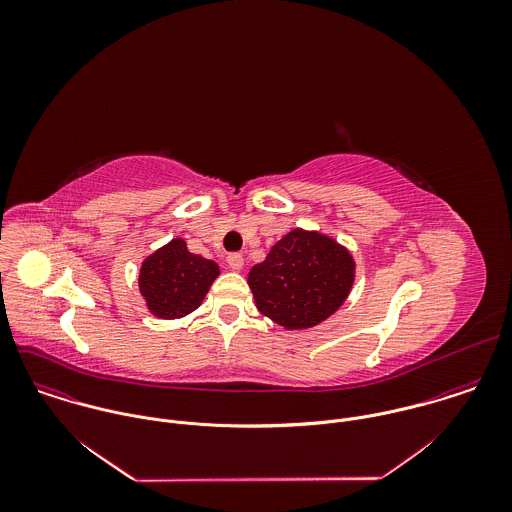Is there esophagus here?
I'll list each match as a JSON object with an SVG mask.
<instances>
[{
    "label": "esophagus",
    "mask_w": 512,
    "mask_h": 512,
    "mask_svg": "<svg viewBox=\"0 0 512 512\" xmlns=\"http://www.w3.org/2000/svg\"><path fill=\"white\" fill-rule=\"evenodd\" d=\"M226 262H228V268H230V270H234V272H240V270H242V266H244V258H242V254H230V256L226 258Z\"/></svg>",
    "instance_id": "1"
}]
</instances>
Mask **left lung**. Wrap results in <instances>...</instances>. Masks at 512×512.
<instances>
[{
  "instance_id": "left-lung-1",
  "label": "left lung",
  "mask_w": 512,
  "mask_h": 512,
  "mask_svg": "<svg viewBox=\"0 0 512 512\" xmlns=\"http://www.w3.org/2000/svg\"><path fill=\"white\" fill-rule=\"evenodd\" d=\"M357 276L351 250L319 230L293 228L248 272L262 315L286 331L311 329L349 297Z\"/></svg>"
}]
</instances>
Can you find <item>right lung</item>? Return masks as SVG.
Wrapping results in <instances>:
<instances>
[{"mask_svg": "<svg viewBox=\"0 0 512 512\" xmlns=\"http://www.w3.org/2000/svg\"><path fill=\"white\" fill-rule=\"evenodd\" d=\"M220 276L217 262L193 254L185 238L175 236L144 258L138 290L157 319H181L201 307Z\"/></svg>", "mask_w": 512, "mask_h": 512, "instance_id": "obj_1", "label": "right lung"}]
</instances>
